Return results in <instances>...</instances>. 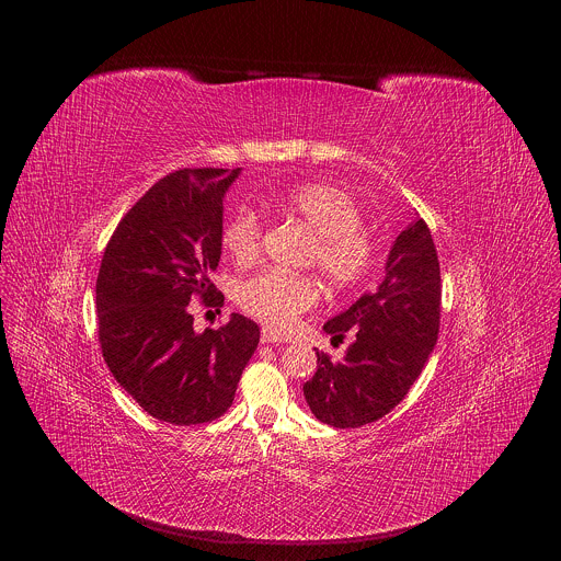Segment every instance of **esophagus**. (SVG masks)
Wrapping results in <instances>:
<instances>
[{
	"mask_svg": "<svg viewBox=\"0 0 561 561\" xmlns=\"http://www.w3.org/2000/svg\"><path fill=\"white\" fill-rule=\"evenodd\" d=\"M262 344H282V337H277L273 331L264 329L262 331Z\"/></svg>",
	"mask_w": 561,
	"mask_h": 561,
	"instance_id": "1",
	"label": "esophagus"
}]
</instances>
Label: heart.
Masks as SVG:
<instances>
[{
	"instance_id": "obj_1",
	"label": "heart",
	"mask_w": 561,
	"mask_h": 561,
	"mask_svg": "<svg viewBox=\"0 0 561 561\" xmlns=\"http://www.w3.org/2000/svg\"><path fill=\"white\" fill-rule=\"evenodd\" d=\"M277 206L301 219L314 242L306 253V264L333 288H351L364 282L375 266V244L362 228L357 202L331 184H304L288 191ZM264 224L251 206L239 208L224 228V249L239 266L257 262L262 253ZM319 286L310 275L286 271H262L237 286V304L273 331H290L297 317L312 308Z\"/></svg>"
}]
</instances>
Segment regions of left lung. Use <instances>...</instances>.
Instances as JSON below:
<instances>
[{"instance_id":"left-lung-1","label":"left lung","mask_w":561,"mask_h":561,"mask_svg":"<svg viewBox=\"0 0 561 561\" xmlns=\"http://www.w3.org/2000/svg\"><path fill=\"white\" fill-rule=\"evenodd\" d=\"M442 279L431 230L417 217L397 234L377 290L324 324L333 340L353 331L344 362L317 351V373L304 383L312 415L335 428H357L390 413L428 362L439 333Z\"/></svg>"}]
</instances>
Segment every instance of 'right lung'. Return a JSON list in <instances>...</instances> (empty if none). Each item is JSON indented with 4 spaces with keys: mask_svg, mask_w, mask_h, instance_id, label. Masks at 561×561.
<instances>
[{
    "mask_svg": "<svg viewBox=\"0 0 561 561\" xmlns=\"http://www.w3.org/2000/svg\"><path fill=\"white\" fill-rule=\"evenodd\" d=\"M242 169H184L159 180L122 217L98 275V335L117 383L154 420L175 426L221 417L260 344L232 312L195 333L191 299L224 306L208 273L221 257L224 195Z\"/></svg>",
    "mask_w": 561,
    "mask_h": 561,
    "instance_id": "add662e5",
    "label": "right lung"
}]
</instances>
